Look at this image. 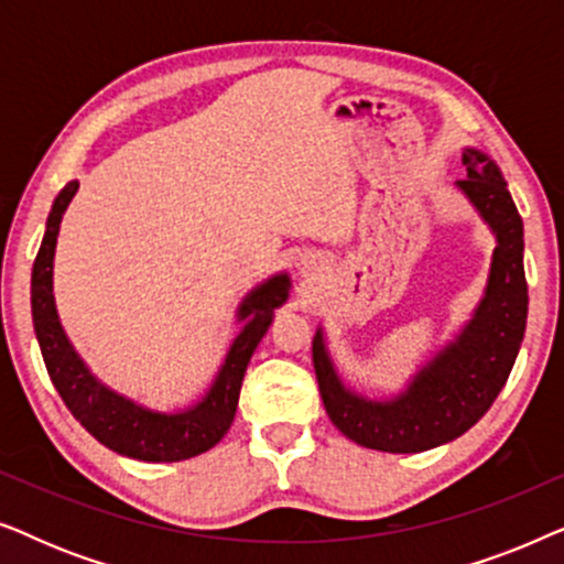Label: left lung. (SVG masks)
Segmentation results:
<instances>
[{"label":"left lung","instance_id":"8db88e82","mask_svg":"<svg viewBox=\"0 0 564 564\" xmlns=\"http://www.w3.org/2000/svg\"><path fill=\"white\" fill-rule=\"evenodd\" d=\"M457 187L496 234L490 280L473 321L392 400H367L338 380L318 330L313 365L328 419L359 446L413 454L465 434L488 413L519 357L527 330L529 288L523 274V223L498 166L480 151L462 156Z\"/></svg>","mask_w":564,"mask_h":564}]
</instances>
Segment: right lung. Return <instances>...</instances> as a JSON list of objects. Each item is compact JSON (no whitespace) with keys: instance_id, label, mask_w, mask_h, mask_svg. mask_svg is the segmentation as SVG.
I'll list each match as a JSON object with an SVG mask.
<instances>
[{"instance_id":"right-lung-1","label":"right lung","mask_w":564,"mask_h":564,"mask_svg":"<svg viewBox=\"0 0 564 564\" xmlns=\"http://www.w3.org/2000/svg\"><path fill=\"white\" fill-rule=\"evenodd\" d=\"M76 189H79V182H68L51 207L41 251L33 264V292H30L35 336L53 388L58 390L74 419L99 444L122 457L141 462H182L197 457V454L213 449L234 423L251 354L259 346L261 336L267 334L274 307H280L290 295L288 274H276L246 295L238 307V318H246V326L230 344L213 388L197 405L182 413L149 411V408L105 388L68 344L58 323L56 303H53V253H56L61 218H64Z\"/></svg>"}]
</instances>
